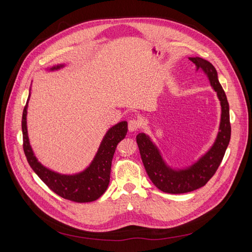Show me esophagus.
Instances as JSON below:
<instances>
[{
  "label": "esophagus",
  "instance_id": "1",
  "mask_svg": "<svg viewBox=\"0 0 252 252\" xmlns=\"http://www.w3.org/2000/svg\"><path fill=\"white\" fill-rule=\"evenodd\" d=\"M141 127V122L139 120H130L128 122V130L130 132L136 131Z\"/></svg>",
  "mask_w": 252,
  "mask_h": 252
}]
</instances>
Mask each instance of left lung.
Listing matches in <instances>:
<instances>
[{"instance_id": "left-lung-1", "label": "left lung", "mask_w": 252, "mask_h": 252, "mask_svg": "<svg viewBox=\"0 0 252 252\" xmlns=\"http://www.w3.org/2000/svg\"><path fill=\"white\" fill-rule=\"evenodd\" d=\"M189 60L195 65L196 71L202 70L207 75L210 85L217 93L220 103V121L215 143L192 165L183 169H175L167 165L161 151L151 141L149 135L143 132L136 135V143L149 179L161 191L173 194L193 191L203 187L212 178L222 162L231 135L229 104L225 91L219 82L215 66L199 57L189 58Z\"/></svg>"}]
</instances>
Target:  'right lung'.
Here are the masks:
<instances>
[{
  "label": "right lung",
  "instance_id": "obj_1",
  "mask_svg": "<svg viewBox=\"0 0 252 252\" xmlns=\"http://www.w3.org/2000/svg\"><path fill=\"white\" fill-rule=\"evenodd\" d=\"M63 67H65V64H59L48 68V70H59ZM29 97L30 89L22 117L23 148H24L30 167L53 192L62 196L63 199L77 203H87L97 200L106 191L109 185L112 158L118 144L126 136L128 130L127 122L122 121L108 129L94 159L85 170L75 174H62L52 171L42 165L37 161L33 150L30 146L27 131V108Z\"/></svg>",
  "mask_w": 252,
  "mask_h": 252
}]
</instances>
